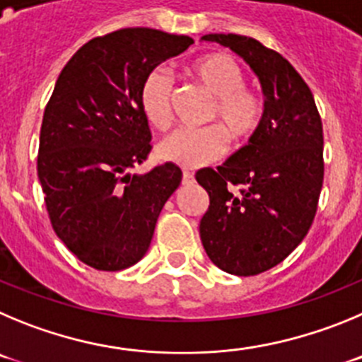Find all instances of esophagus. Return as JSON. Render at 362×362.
Returning a JSON list of instances; mask_svg holds the SVG:
<instances>
[{
  "mask_svg": "<svg viewBox=\"0 0 362 362\" xmlns=\"http://www.w3.org/2000/svg\"><path fill=\"white\" fill-rule=\"evenodd\" d=\"M193 180L194 175L191 173V171H187V169H184V171H182V184H191Z\"/></svg>",
  "mask_w": 362,
  "mask_h": 362,
  "instance_id": "34e87169",
  "label": "esophagus"
}]
</instances>
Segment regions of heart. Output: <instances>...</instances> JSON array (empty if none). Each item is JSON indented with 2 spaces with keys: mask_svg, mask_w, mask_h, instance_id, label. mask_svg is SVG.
Returning <instances> with one entry per match:
<instances>
[{
  "mask_svg": "<svg viewBox=\"0 0 362 362\" xmlns=\"http://www.w3.org/2000/svg\"><path fill=\"white\" fill-rule=\"evenodd\" d=\"M189 76L202 92L213 97L205 122L198 132L177 129L158 144V157L184 168H200L218 160L227 151V135L236 146H245L262 128L265 100L247 86L243 66L229 54H209L189 66ZM139 104L146 120L157 129L173 120L175 83L165 68H153L139 90Z\"/></svg>",
  "mask_w": 362,
  "mask_h": 362,
  "instance_id": "b5f03b06",
  "label": "heart"
}]
</instances>
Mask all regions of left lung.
<instances>
[{
  "instance_id": "obj_1",
  "label": "left lung",
  "mask_w": 362,
  "mask_h": 362,
  "mask_svg": "<svg viewBox=\"0 0 362 362\" xmlns=\"http://www.w3.org/2000/svg\"><path fill=\"white\" fill-rule=\"evenodd\" d=\"M242 55L265 93L262 128L223 165L200 169L209 194L200 238L211 262L236 276L272 269L303 242L323 187V122L296 68L247 35L207 34ZM238 187V192L232 187Z\"/></svg>"
}]
</instances>
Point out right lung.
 <instances>
[{
    "label": "right lung",
    "instance_id": "1",
    "mask_svg": "<svg viewBox=\"0 0 362 362\" xmlns=\"http://www.w3.org/2000/svg\"><path fill=\"white\" fill-rule=\"evenodd\" d=\"M194 41L155 28H120L71 55L47 103L37 177L55 234L97 270L135 265L151 243L158 214L182 180L165 162L129 169L151 153L139 90L153 68Z\"/></svg>",
    "mask_w": 362,
    "mask_h": 362
}]
</instances>
